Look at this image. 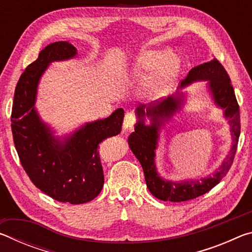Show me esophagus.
Returning <instances> with one entry per match:
<instances>
[{
	"label": "esophagus",
	"mask_w": 252,
	"mask_h": 252,
	"mask_svg": "<svg viewBox=\"0 0 252 252\" xmlns=\"http://www.w3.org/2000/svg\"><path fill=\"white\" fill-rule=\"evenodd\" d=\"M135 123V116L132 112H127L125 117V121H123V130L127 131L133 127Z\"/></svg>",
	"instance_id": "34e87169"
}]
</instances>
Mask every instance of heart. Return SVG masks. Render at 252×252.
I'll list each match as a JSON object with an SVG mask.
<instances>
[{"mask_svg":"<svg viewBox=\"0 0 252 252\" xmlns=\"http://www.w3.org/2000/svg\"><path fill=\"white\" fill-rule=\"evenodd\" d=\"M180 69V59L172 51H144L123 67L119 78L122 81L136 80L152 72L143 81L141 94L148 101H155L169 94Z\"/></svg>","mask_w":252,"mask_h":252,"instance_id":"b5f03b06","label":"heart"}]
</instances>
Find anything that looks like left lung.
<instances>
[{
	"label": "left lung",
	"instance_id": "1",
	"mask_svg": "<svg viewBox=\"0 0 252 252\" xmlns=\"http://www.w3.org/2000/svg\"><path fill=\"white\" fill-rule=\"evenodd\" d=\"M201 80L206 82L205 87L213 103L223 110L224 117L228 120L232 146L228 155L212 175L200 181H168L159 176L155 164V151L158 146L160 132L186 104L189 94L182 92L183 89ZM135 117L134 132L127 138V144L141 163L148 189L156 198L163 201L181 202L200 197L218 185L231 167L240 135V111L231 80L217 59L192 67L187 78L181 81L176 94L169 96L160 104L149 105L148 108L140 104L135 109Z\"/></svg>",
	"mask_w": 252,
	"mask_h": 252
}]
</instances>
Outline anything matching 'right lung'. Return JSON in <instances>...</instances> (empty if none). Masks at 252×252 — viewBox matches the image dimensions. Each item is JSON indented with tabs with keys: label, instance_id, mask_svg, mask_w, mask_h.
I'll use <instances>...</instances> for the list:
<instances>
[{
	"label": "right lung",
	"instance_id": "obj_1",
	"mask_svg": "<svg viewBox=\"0 0 252 252\" xmlns=\"http://www.w3.org/2000/svg\"><path fill=\"white\" fill-rule=\"evenodd\" d=\"M78 55L69 42L46 46L21 75L14 92L12 133L22 167L36 188L60 202L81 204L96 198L104 183L97 146L122 129L125 110L85 122L70 133L55 134L35 106L42 76L53 62Z\"/></svg>",
	"mask_w": 252,
	"mask_h": 252
}]
</instances>
